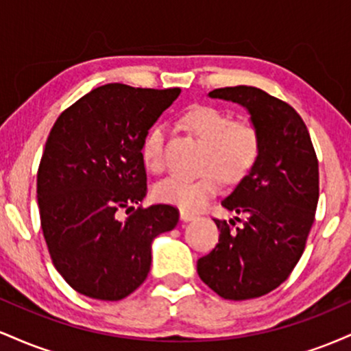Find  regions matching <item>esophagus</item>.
Returning a JSON list of instances; mask_svg holds the SVG:
<instances>
[{
  "mask_svg": "<svg viewBox=\"0 0 351 351\" xmlns=\"http://www.w3.org/2000/svg\"><path fill=\"white\" fill-rule=\"evenodd\" d=\"M180 217L181 221H184V223H188V221H193L196 217L195 213H189V211H184V209H181L180 211Z\"/></svg>",
  "mask_w": 351,
  "mask_h": 351,
  "instance_id": "esophagus-1",
  "label": "esophagus"
}]
</instances>
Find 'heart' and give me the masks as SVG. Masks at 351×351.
Segmentation results:
<instances>
[{"instance_id":"b5f03b06","label":"heart","mask_w":351,"mask_h":351,"mask_svg":"<svg viewBox=\"0 0 351 351\" xmlns=\"http://www.w3.org/2000/svg\"><path fill=\"white\" fill-rule=\"evenodd\" d=\"M184 123L206 143L201 173L196 178L168 176L155 184L153 195L158 201L175 204L184 211H198L219 193L223 180L236 184L256 168L263 153V135L249 120L232 122L231 115L216 107L199 106L184 115ZM142 162L148 171L165 170V127L153 125L140 147Z\"/></svg>"}]
</instances>
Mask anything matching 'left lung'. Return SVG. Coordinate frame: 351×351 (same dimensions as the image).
I'll list each match as a JSON object with an SVG mask.
<instances>
[{"label": "left lung", "instance_id": "8db88e82", "mask_svg": "<svg viewBox=\"0 0 351 351\" xmlns=\"http://www.w3.org/2000/svg\"><path fill=\"white\" fill-rule=\"evenodd\" d=\"M211 99L243 106L263 135L256 168L221 201L245 216L215 219L219 243L198 261V276L217 295H265L291 276L304 254L318 203V162L304 120L289 104L257 87L215 88Z\"/></svg>", "mask_w": 351, "mask_h": 351}]
</instances>
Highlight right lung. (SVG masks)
Returning <instances> with one entry per match:
<instances>
[{
    "label": "right lung",
    "instance_id": "add662e5",
    "mask_svg": "<svg viewBox=\"0 0 351 351\" xmlns=\"http://www.w3.org/2000/svg\"><path fill=\"white\" fill-rule=\"evenodd\" d=\"M180 88L106 84L59 115L38 170L41 228L58 272L90 299L122 300L150 272L152 243L178 224L170 204L138 208L147 195L145 134Z\"/></svg>",
    "mask_w": 351,
    "mask_h": 351
}]
</instances>
